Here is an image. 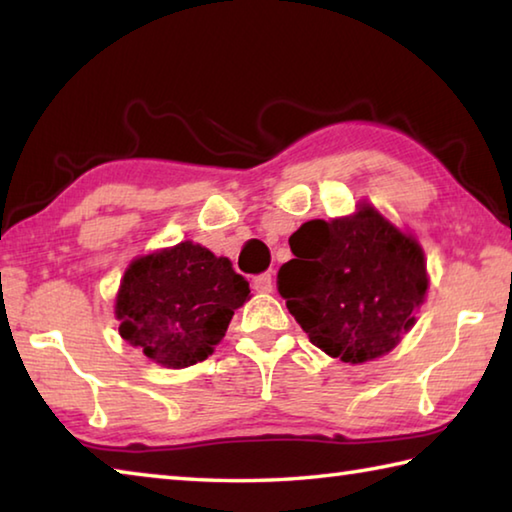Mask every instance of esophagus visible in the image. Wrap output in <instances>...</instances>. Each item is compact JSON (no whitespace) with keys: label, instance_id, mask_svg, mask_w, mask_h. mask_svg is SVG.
<instances>
[{"label":"esophagus","instance_id":"34e87169","mask_svg":"<svg viewBox=\"0 0 512 512\" xmlns=\"http://www.w3.org/2000/svg\"><path fill=\"white\" fill-rule=\"evenodd\" d=\"M253 287L257 293H271L273 291V277L271 273H262L253 280Z\"/></svg>","mask_w":512,"mask_h":512}]
</instances>
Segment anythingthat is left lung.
Returning <instances> with one entry per match:
<instances>
[{"label":"left lung","mask_w":512,"mask_h":512,"mask_svg":"<svg viewBox=\"0 0 512 512\" xmlns=\"http://www.w3.org/2000/svg\"><path fill=\"white\" fill-rule=\"evenodd\" d=\"M277 291L309 341L345 363L375 361L415 325L429 289L420 241L375 205L302 223Z\"/></svg>","instance_id":"obj_1"}]
</instances>
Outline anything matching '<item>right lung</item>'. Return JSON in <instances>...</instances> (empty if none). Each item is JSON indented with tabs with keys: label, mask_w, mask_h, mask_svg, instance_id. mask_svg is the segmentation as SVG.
Instances as JSON below:
<instances>
[{
	"label": "right lung",
	"mask_w": 512,
	"mask_h": 512,
	"mask_svg": "<svg viewBox=\"0 0 512 512\" xmlns=\"http://www.w3.org/2000/svg\"><path fill=\"white\" fill-rule=\"evenodd\" d=\"M248 282L228 257L194 241L135 257L119 282L115 316L121 339L164 368H187L214 352Z\"/></svg>",
	"instance_id": "1"
}]
</instances>
